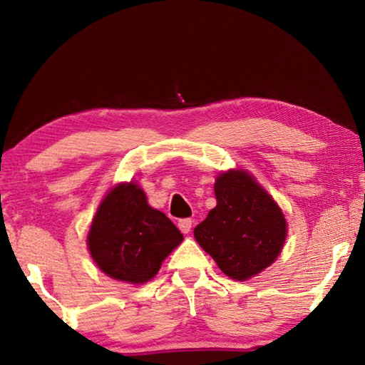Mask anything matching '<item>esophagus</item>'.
I'll return each instance as SVG.
<instances>
[{
  "label": "esophagus",
  "mask_w": 365,
  "mask_h": 365,
  "mask_svg": "<svg viewBox=\"0 0 365 365\" xmlns=\"http://www.w3.org/2000/svg\"><path fill=\"white\" fill-rule=\"evenodd\" d=\"M191 227H193V220H191V219H180V220H178V228H180L183 233H188L191 230Z\"/></svg>",
  "instance_id": "34e87169"
}]
</instances>
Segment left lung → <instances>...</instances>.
Here are the masks:
<instances>
[{"label":"left lung","mask_w":365,"mask_h":365,"mask_svg":"<svg viewBox=\"0 0 365 365\" xmlns=\"http://www.w3.org/2000/svg\"><path fill=\"white\" fill-rule=\"evenodd\" d=\"M217 206L195 228V238L219 269L235 280L259 274L280 255L287 222L280 207L245 170L215 180Z\"/></svg>","instance_id":"8db88e82"}]
</instances>
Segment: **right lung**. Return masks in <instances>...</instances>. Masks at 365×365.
Masks as SVG:
<instances>
[{
    "label": "right lung",
    "mask_w": 365,
    "mask_h": 365,
    "mask_svg": "<svg viewBox=\"0 0 365 365\" xmlns=\"http://www.w3.org/2000/svg\"><path fill=\"white\" fill-rule=\"evenodd\" d=\"M183 235L164 212L146 202L135 183L117 185L104 197L88 233V250L104 274L145 283L182 243Z\"/></svg>",
    "instance_id": "1"
}]
</instances>
